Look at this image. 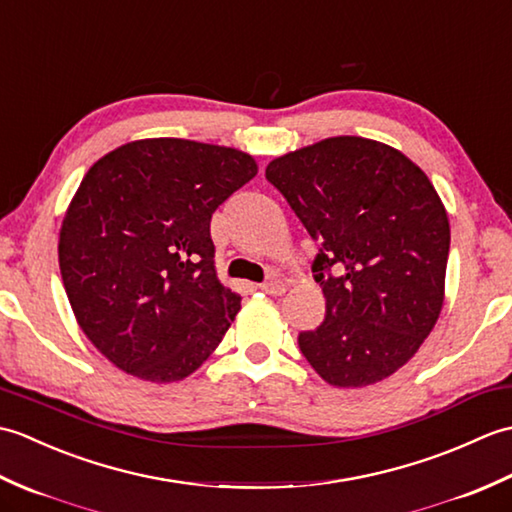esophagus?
<instances>
[{"label": "esophagus", "mask_w": 512, "mask_h": 512, "mask_svg": "<svg viewBox=\"0 0 512 512\" xmlns=\"http://www.w3.org/2000/svg\"><path fill=\"white\" fill-rule=\"evenodd\" d=\"M259 288L268 292V295H275V297L284 295V292H286V284L281 279H270V281H266V284H259Z\"/></svg>", "instance_id": "34e87169"}]
</instances>
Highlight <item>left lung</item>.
Segmentation results:
<instances>
[{"label": "left lung", "instance_id": "1", "mask_svg": "<svg viewBox=\"0 0 512 512\" xmlns=\"http://www.w3.org/2000/svg\"><path fill=\"white\" fill-rule=\"evenodd\" d=\"M266 180L284 195L319 253V328L299 350L325 383L365 387L418 352L444 301L449 217L420 167L361 136L325 138L275 158Z\"/></svg>", "mask_w": 512, "mask_h": 512}]
</instances>
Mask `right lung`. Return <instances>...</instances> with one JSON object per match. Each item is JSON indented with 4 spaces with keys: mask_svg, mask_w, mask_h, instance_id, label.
<instances>
[{
    "mask_svg": "<svg viewBox=\"0 0 512 512\" xmlns=\"http://www.w3.org/2000/svg\"><path fill=\"white\" fill-rule=\"evenodd\" d=\"M257 176L244 151L149 138L94 162L63 217L59 268L107 361L149 383L193 374L242 297L215 275L211 215Z\"/></svg>",
    "mask_w": 512,
    "mask_h": 512,
    "instance_id": "right-lung-1",
    "label": "right lung"
}]
</instances>
